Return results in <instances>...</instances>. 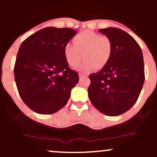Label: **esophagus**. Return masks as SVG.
<instances>
[{"label": "esophagus", "instance_id": "34e87169", "mask_svg": "<svg viewBox=\"0 0 157 157\" xmlns=\"http://www.w3.org/2000/svg\"><path fill=\"white\" fill-rule=\"evenodd\" d=\"M86 77V76L84 75V74H82V73H80V74H79V77H80V79L82 78V77Z\"/></svg>", "mask_w": 157, "mask_h": 157}]
</instances>
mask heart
I'll use <instances>...</instances> for the list:
<instances>
[{
	"label": "heart",
	"instance_id": "obj_1",
	"mask_svg": "<svg viewBox=\"0 0 157 157\" xmlns=\"http://www.w3.org/2000/svg\"><path fill=\"white\" fill-rule=\"evenodd\" d=\"M74 45L66 44L64 56L69 66L77 67L81 59L83 62L78 69L89 71L95 67L101 69L107 65L112 52V43L107 36L91 31H84L74 37Z\"/></svg>",
	"mask_w": 157,
	"mask_h": 157
}]
</instances>
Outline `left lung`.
<instances>
[{
	"label": "left lung",
	"instance_id": "1",
	"mask_svg": "<svg viewBox=\"0 0 157 157\" xmlns=\"http://www.w3.org/2000/svg\"><path fill=\"white\" fill-rule=\"evenodd\" d=\"M99 32L111 39L112 52L105 67L89 75V97L99 111L118 116L134 105L141 92L145 81L143 55L127 32L113 27Z\"/></svg>",
	"mask_w": 157,
	"mask_h": 157
}]
</instances>
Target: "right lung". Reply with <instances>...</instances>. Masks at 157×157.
I'll list each match as a JSON object with an SVG mask.
<instances>
[{
	"mask_svg": "<svg viewBox=\"0 0 157 157\" xmlns=\"http://www.w3.org/2000/svg\"><path fill=\"white\" fill-rule=\"evenodd\" d=\"M77 32L46 27L21 44L14 75L20 96L36 113L52 114L67 103L78 74L68 66L64 46Z\"/></svg>",
	"mask_w": 157,
	"mask_h": 157,
	"instance_id": "right-lung-1",
	"label": "right lung"
}]
</instances>
